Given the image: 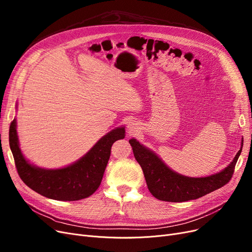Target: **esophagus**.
I'll return each instance as SVG.
<instances>
[{"mask_svg":"<svg viewBox=\"0 0 252 252\" xmlns=\"http://www.w3.org/2000/svg\"><path fill=\"white\" fill-rule=\"evenodd\" d=\"M138 126H137V124H136V122H134V121H130L129 123H128V126H127V129H128V133L129 134H134V133H136V131L138 130Z\"/></svg>","mask_w":252,"mask_h":252,"instance_id":"1","label":"esophagus"}]
</instances>
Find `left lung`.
Masks as SVG:
<instances>
[{
  "instance_id": "8db88e82",
  "label": "left lung",
  "mask_w": 252,
  "mask_h": 252,
  "mask_svg": "<svg viewBox=\"0 0 252 252\" xmlns=\"http://www.w3.org/2000/svg\"><path fill=\"white\" fill-rule=\"evenodd\" d=\"M129 144L136 160L141 165L150 193L157 199L168 202H183L194 200L224 186L232 178L234 168L239 158L241 148L231 163L220 173L202 178H191L178 174L170 169L152 150L145 147L136 139Z\"/></svg>"
}]
</instances>
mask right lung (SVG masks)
Wrapping results in <instances>:
<instances>
[{
    "mask_svg": "<svg viewBox=\"0 0 252 252\" xmlns=\"http://www.w3.org/2000/svg\"><path fill=\"white\" fill-rule=\"evenodd\" d=\"M14 118L9 129V144L19 177L36 193L60 201L81 200L94 193L101 184L112 144L126 137L125 126L116 127L75 162L61 168H42L32 164L22 154Z\"/></svg>",
    "mask_w": 252,
    "mask_h": 252,
    "instance_id": "obj_1",
    "label": "right lung"
}]
</instances>
